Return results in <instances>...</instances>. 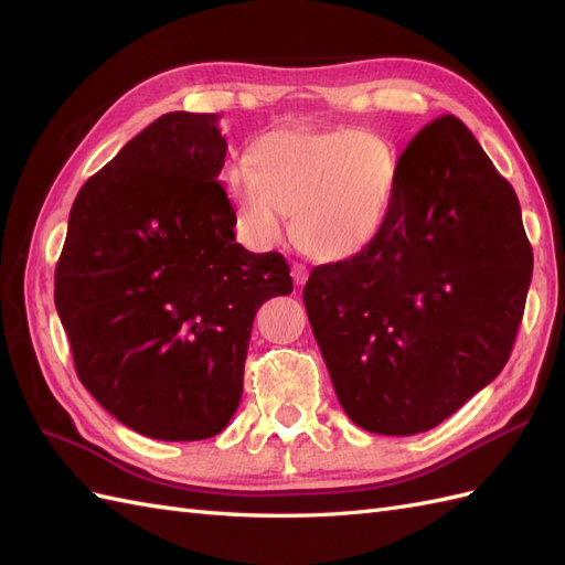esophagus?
Instances as JSON below:
<instances>
[{
	"label": "esophagus",
	"mask_w": 565,
	"mask_h": 565,
	"mask_svg": "<svg viewBox=\"0 0 565 565\" xmlns=\"http://www.w3.org/2000/svg\"><path fill=\"white\" fill-rule=\"evenodd\" d=\"M292 278H295V285L301 287L306 285V280H309V270H306V266L301 264H292Z\"/></svg>",
	"instance_id": "1"
}]
</instances>
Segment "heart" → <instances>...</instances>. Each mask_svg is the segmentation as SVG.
Here are the masks:
<instances>
[{"mask_svg":"<svg viewBox=\"0 0 565 565\" xmlns=\"http://www.w3.org/2000/svg\"><path fill=\"white\" fill-rule=\"evenodd\" d=\"M221 181L249 241L278 245L285 214H292L303 252L341 262L386 226L398 158L384 136L367 129H273L252 141L247 167L228 164Z\"/></svg>","mask_w":565,"mask_h":565,"instance_id":"heart-1","label":"heart"}]
</instances>
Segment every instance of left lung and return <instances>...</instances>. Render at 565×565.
<instances>
[{
  "mask_svg": "<svg viewBox=\"0 0 565 565\" xmlns=\"http://www.w3.org/2000/svg\"><path fill=\"white\" fill-rule=\"evenodd\" d=\"M530 278L514 188L461 119H434L403 150L377 241L303 287L351 422L415 436L457 413L507 365Z\"/></svg>",
  "mask_w": 565,
  "mask_h": 565,
  "instance_id": "8db88e82",
  "label": "left lung"
}]
</instances>
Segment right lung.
I'll list each match as a JSON object with an SVG mask.
<instances>
[{"mask_svg": "<svg viewBox=\"0 0 565 565\" xmlns=\"http://www.w3.org/2000/svg\"><path fill=\"white\" fill-rule=\"evenodd\" d=\"M214 113H167L79 188L54 301L77 377L158 440L226 429L259 306L292 292L280 252L235 243Z\"/></svg>", "mask_w": 565, "mask_h": 565, "instance_id": "add662e5", "label": "right lung"}]
</instances>
